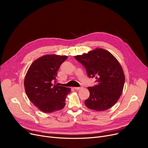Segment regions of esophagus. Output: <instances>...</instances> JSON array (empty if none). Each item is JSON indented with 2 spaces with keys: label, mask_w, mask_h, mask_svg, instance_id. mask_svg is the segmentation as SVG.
I'll return each instance as SVG.
<instances>
[{
  "label": "esophagus",
  "mask_w": 148,
  "mask_h": 148,
  "mask_svg": "<svg viewBox=\"0 0 148 148\" xmlns=\"http://www.w3.org/2000/svg\"><path fill=\"white\" fill-rule=\"evenodd\" d=\"M82 88H83V86H81V87H75V88H74V89H76V90H80V89H82Z\"/></svg>",
  "instance_id": "obj_1"
}]
</instances>
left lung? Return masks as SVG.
Here are the masks:
<instances>
[{
    "label": "left lung",
    "instance_id": "8db88e82",
    "mask_svg": "<svg viewBox=\"0 0 148 148\" xmlns=\"http://www.w3.org/2000/svg\"><path fill=\"white\" fill-rule=\"evenodd\" d=\"M85 67L89 78H96L97 84L88 87L89 97L84 104L90 109L104 111L119 99L125 83V75L118 60L108 51L96 49L74 56Z\"/></svg>",
    "mask_w": 148,
    "mask_h": 148
}]
</instances>
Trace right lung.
Here are the masks:
<instances>
[{
	"label": "right lung",
	"mask_w": 148,
	"mask_h": 148,
	"mask_svg": "<svg viewBox=\"0 0 148 148\" xmlns=\"http://www.w3.org/2000/svg\"><path fill=\"white\" fill-rule=\"evenodd\" d=\"M66 56L45 55L30 66L25 78V89L30 101L39 110L49 113L65 107L71 89L56 84L58 71Z\"/></svg>",
	"instance_id": "obj_1"
}]
</instances>
